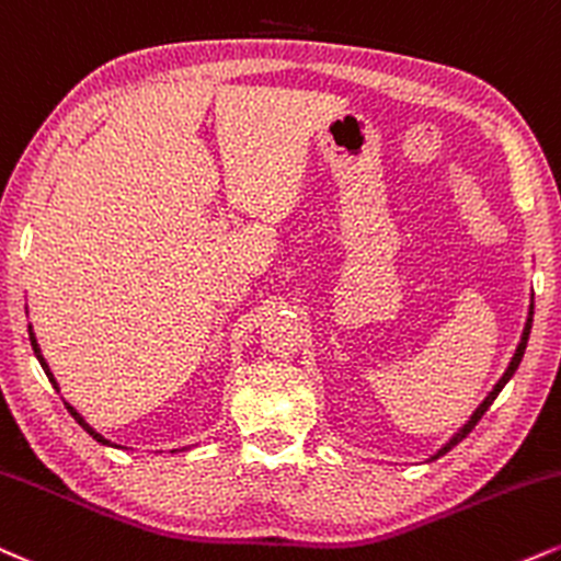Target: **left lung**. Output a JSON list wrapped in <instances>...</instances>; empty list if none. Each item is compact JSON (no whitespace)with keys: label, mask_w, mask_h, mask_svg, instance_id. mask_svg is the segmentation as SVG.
<instances>
[{"label":"left lung","mask_w":561,"mask_h":561,"mask_svg":"<svg viewBox=\"0 0 561 561\" xmlns=\"http://www.w3.org/2000/svg\"><path fill=\"white\" fill-rule=\"evenodd\" d=\"M530 327H533V302H530V310H528V321H525L523 336H519V345H517V350H515V355H512V360H510V366H507V370H504V376H502V379H499V381H496V387L489 391V397H485V400H483L481 404H478V408H476V413H473V415H470V421H468V423H465V426H462L460 431H457V434H455V436H451V438H449V442H447V444H444V447H442V449H438L434 457H431V460H438V457H442V455H447V451H449L451 447H457V444H460V442H462V438H465V436H468V434H470V431H473V428H476V423H478V421H481V417H483V413H485V410H489V408H491V402H494V400H496V394H499V391H502V389H504V383H507V381L512 379V376H515V370H517V366H519V360H523V355H525V347H528V336H530Z\"/></svg>","instance_id":"1"}]
</instances>
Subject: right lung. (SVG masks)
Masks as SVG:
<instances>
[{
  "label": "right lung",
  "mask_w": 561,
  "mask_h": 561,
  "mask_svg": "<svg viewBox=\"0 0 561 561\" xmlns=\"http://www.w3.org/2000/svg\"><path fill=\"white\" fill-rule=\"evenodd\" d=\"M28 332H31V347H33V353H36V357H38V363H42V368L46 370V376H49V381L54 383V389H57V381H54L51 370H49V366H46V360H44V355H42V347H38V342H36V336H33V329H31V327H28ZM65 404H67V402H65ZM67 410H70V415H72V417H76V421L80 423V426H83V428L88 431V434H91L93 438H96V442H99V444H106V447H114V444L110 442V438H104V436H101V434H99V431H93L91 426H88V423L83 421V415H80V413H78V410H76V408H72V404H67Z\"/></svg>",
  "instance_id": "add662e5"
}]
</instances>
